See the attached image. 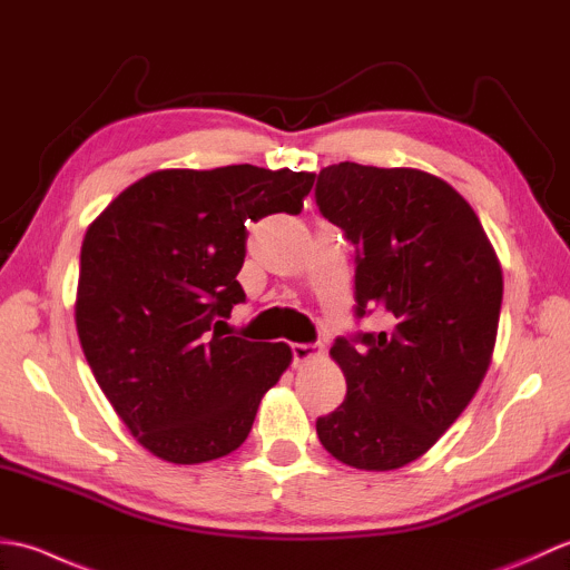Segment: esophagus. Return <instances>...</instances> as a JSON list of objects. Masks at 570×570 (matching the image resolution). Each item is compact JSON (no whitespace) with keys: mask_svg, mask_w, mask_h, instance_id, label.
Here are the masks:
<instances>
[{"mask_svg":"<svg viewBox=\"0 0 570 570\" xmlns=\"http://www.w3.org/2000/svg\"><path fill=\"white\" fill-rule=\"evenodd\" d=\"M323 353V347L318 343H294L292 345V355H294V365H304V362L318 357Z\"/></svg>","mask_w":570,"mask_h":570,"instance_id":"esophagus-1","label":"esophagus"}]
</instances>
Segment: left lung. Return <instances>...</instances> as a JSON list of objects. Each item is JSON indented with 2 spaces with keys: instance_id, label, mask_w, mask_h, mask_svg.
<instances>
[{
  "instance_id": "obj_1",
  "label": "left lung",
  "mask_w": 570,
  "mask_h": 570,
  "mask_svg": "<svg viewBox=\"0 0 570 570\" xmlns=\"http://www.w3.org/2000/svg\"><path fill=\"white\" fill-rule=\"evenodd\" d=\"M316 205L355 245V318L380 333L335 337L345 402L318 416L325 451L357 470H396L453 426L490 367L502 269L475 210L416 168H323Z\"/></svg>"
}]
</instances>
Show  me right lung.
I'll return each mask as SVG.
<instances>
[{
  "mask_svg": "<svg viewBox=\"0 0 570 570\" xmlns=\"http://www.w3.org/2000/svg\"><path fill=\"white\" fill-rule=\"evenodd\" d=\"M313 180L252 164L166 168L119 193L85 233L82 353L156 458L193 465L237 451L264 392L292 362L286 343L229 335L225 318L247 298L237 282L247 223L298 215Z\"/></svg>",
  "mask_w": 570,
  "mask_h": 570,
  "instance_id": "1",
  "label": "right lung"
}]
</instances>
